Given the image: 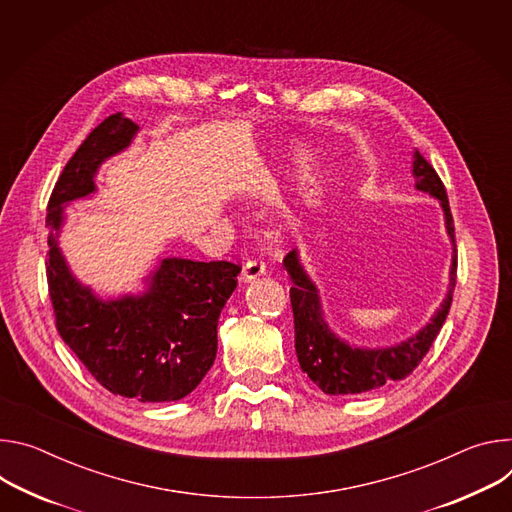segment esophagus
Masks as SVG:
<instances>
[{
    "instance_id": "obj_1",
    "label": "esophagus",
    "mask_w": 512,
    "mask_h": 512,
    "mask_svg": "<svg viewBox=\"0 0 512 512\" xmlns=\"http://www.w3.org/2000/svg\"><path fill=\"white\" fill-rule=\"evenodd\" d=\"M264 272H266V264H264L260 258H250V260L244 264L242 280H244V282L256 280V278H258V276H262Z\"/></svg>"
}]
</instances>
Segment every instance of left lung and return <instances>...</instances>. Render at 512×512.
I'll use <instances>...</instances> for the list:
<instances>
[{
	"label": "left lung",
	"instance_id": "obj_1",
	"mask_svg": "<svg viewBox=\"0 0 512 512\" xmlns=\"http://www.w3.org/2000/svg\"><path fill=\"white\" fill-rule=\"evenodd\" d=\"M413 158V175L417 179V189L441 201L445 213V227L453 244L449 291L445 295V301L441 303L433 319L415 337L407 339L401 346L384 350L350 348L342 339L335 337L323 321L317 289L305 274L297 250L289 252L285 256V262H282L293 280L291 305L295 317V350L299 364L303 372H307V376L327 394H358L384 386L390 380L407 378L427 356L449 313L458 278L456 227H453L445 187L435 173V168L419 154V150H415Z\"/></svg>",
	"mask_w": 512,
	"mask_h": 512
}]
</instances>
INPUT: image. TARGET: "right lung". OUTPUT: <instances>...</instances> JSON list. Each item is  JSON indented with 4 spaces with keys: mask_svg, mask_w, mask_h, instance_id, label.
I'll use <instances>...</instances> for the list:
<instances>
[{
    "mask_svg": "<svg viewBox=\"0 0 512 512\" xmlns=\"http://www.w3.org/2000/svg\"><path fill=\"white\" fill-rule=\"evenodd\" d=\"M136 132L134 122L113 113L63 168L48 199L46 280L56 329L103 388L140 403H170L195 390L213 366L219 313L242 266L164 258L144 295L101 301L71 276L56 246L63 205L93 193L97 166Z\"/></svg>",
    "mask_w": 512,
    "mask_h": 512,
    "instance_id": "obj_1",
    "label": "right lung"
}]
</instances>
